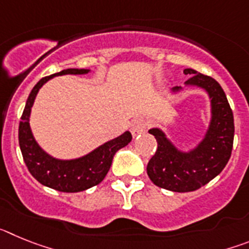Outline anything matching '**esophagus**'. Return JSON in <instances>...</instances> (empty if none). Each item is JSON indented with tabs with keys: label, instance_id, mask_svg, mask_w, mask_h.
<instances>
[{
	"label": "esophagus",
	"instance_id": "obj_1",
	"mask_svg": "<svg viewBox=\"0 0 249 249\" xmlns=\"http://www.w3.org/2000/svg\"><path fill=\"white\" fill-rule=\"evenodd\" d=\"M147 129V122L143 118H137L132 122L131 124V132L133 136H138L141 133H143Z\"/></svg>",
	"mask_w": 249,
	"mask_h": 249
}]
</instances>
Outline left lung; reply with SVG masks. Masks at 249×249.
Wrapping results in <instances>:
<instances>
[{"label":"left lung","mask_w":249,"mask_h":249,"mask_svg":"<svg viewBox=\"0 0 249 249\" xmlns=\"http://www.w3.org/2000/svg\"><path fill=\"white\" fill-rule=\"evenodd\" d=\"M186 85L208 92L212 102V121L206 137L190 153H182L158 128L149 129L157 140V151L147 164V175L156 186L173 192H191L203 187L223 171L231 158L234 120L226 93L214 78L187 68ZM181 87H175V91Z\"/></svg>","instance_id":"1"}]
</instances>
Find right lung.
Instances as JSON below:
<instances>
[{"mask_svg":"<svg viewBox=\"0 0 249 249\" xmlns=\"http://www.w3.org/2000/svg\"><path fill=\"white\" fill-rule=\"evenodd\" d=\"M85 74L89 70L67 68L58 73L43 77L35 86L26 102L18 127V142L28 171L41 184L59 192H81L97 186L103 181L112 164L114 153L131 142L132 135L124 132L122 136L108 141L107 143L94 149L81 158L71 160H61L47 155L35 141L30 128L31 107L34 105L37 92L52 77L62 74Z\"/></svg>","mask_w":249,"mask_h":249,"instance_id":"add662e5","label":"right lung"}]
</instances>
